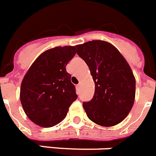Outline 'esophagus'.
Here are the masks:
<instances>
[{
    "label": "esophagus",
    "instance_id": "34e87169",
    "mask_svg": "<svg viewBox=\"0 0 156 156\" xmlns=\"http://www.w3.org/2000/svg\"><path fill=\"white\" fill-rule=\"evenodd\" d=\"M76 89H77V90H78V91L80 90V84H78V85H77V86H76Z\"/></svg>",
    "mask_w": 156,
    "mask_h": 156
}]
</instances>
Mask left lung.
I'll return each instance as SVG.
<instances>
[{"label": "left lung", "mask_w": 156, "mask_h": 156, "mask_svg": "<svg viewBox=\"0 0 156 156\" xmlns=\"http://www.w3.org/2000/svg\"><path fill=\"white\" fill-rule=\"evenodd\" d=\"M76 48L95 84L93 98L82 104L87 116L100 126L117 125L127 116L135 102V78L131 67L107 41L93 40Z\"/></svg>", "instance_id": "left-lung-1"}]
</instances>
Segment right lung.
I'll return each instance as SVG.
<instances>
[{
	"label": "right lung",
	"mask_w": 156,
	"mask_h": 156,
	"mask_svg": "<svg viewBox=\"0 0 156 156\" xmlns=\"http://www.w3.org/2000/svg\"><path fill=\"white\" fill-rule=\"evenodd\" d=\"M76 54L75 46L48 49L34 61L21 86L20 98L32 122L51 127L62 121L78 95L66 66Z\"/></svg>",
	"instance_id": "add662e5"
}]
</instances>
